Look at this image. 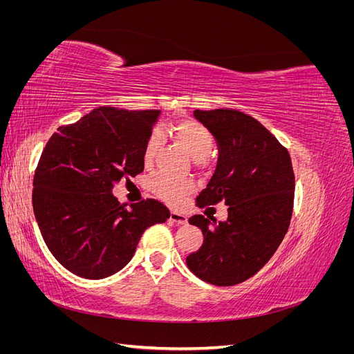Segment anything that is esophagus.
Instances as JSON below:
<instances>
[{"label": "esophagus", "instance_id": "esophagus-1", "mask_svg": "<svg viewBox=\"0 0 354 354\" xmlns=\"http://www.w3.org/2000/svg\"><path fill=\"white\" fill-rule=\"evenodd\" d=\"M169 221L177 223V224H186V223H187V217L185 216V214L171 211V212H169Z\"/></svg>", "mask_w": 354, "mask_h": 354}]
</instances>
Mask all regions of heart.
<instances>
[{"mask_svg":"<svg viewBox=\"0 0 354 354\" xmlns=\"http://www.w3.org/2000/svg\"><path fill=\"white\" fill-rule=\"evenodd\" d=\"M171 137L185 147V151L199 164L203 158H207L214 147V136L205 125L195 120H183L171 127ZM162 145L159 131H153L147 137L143 149V160L146 165H151ZM149 187L153 194L164 199L165 202L176 205L183 196L192 190L190 181L174 178L168 174L159 173L149 181Z\"/></svg>","mask_w":354,"mask_h":354,"instance_id":"b5f03b06","label":"heart"}]
</instances>
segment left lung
<instances>
[{
    "label": "left lung",
    "instance_id": "left-lung-1",
    "mask_svg": "<svg viewBox=\"0 0 354 354\" xmlns=\"http://www.w3.org/2000/svg\"><path fill=\"white\" fill-rule=\"evenodd\" d=\"M217 143L218 158L198 207L224 201L227 218L194 216L203 234L201 248L186 257L199 279L230 286L250 279L279 248L289 227L295 178L286 149L264 125L233 109L194 112Z\"/></svg>",
    "mask_w": 354,
    "mask_h": 354
}]
</instances>
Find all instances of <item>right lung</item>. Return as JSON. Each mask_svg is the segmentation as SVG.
Returning a JSON list of instances; mask_svg holds the SVG:
<instances>
[{"instance_id": "obj_1", "label": "right lung", "mask_w": 354, "mask_h": 354, "mask_svg": "<svg viewBox=\"0 0 354 354\" xmlns=\"http://www.w3.org/2000/svg\"><path fill=\"white\" fill-rule=\"evenodd\" d=\"M160 111L100 106L50 137L34 176L32 205L55 259L85 279H103L133 259L143 232L169 211L155 199L122 207L112 194L145 168L143 149Z\"/></svg>"}]
</instances>
